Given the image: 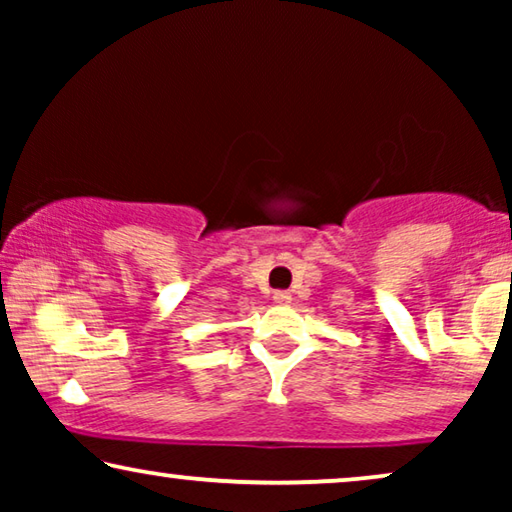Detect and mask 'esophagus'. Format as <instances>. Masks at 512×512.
<instances>
[{"label":"esophagus","mask_w":512,"mask_h":512,"mask_svg":"<svg viewBox=\"0 0 512 512\" xmlns=\"http://www.w3.org/2000/svg\"><path fill=\"white\" fill-rule=\"evenodd\" d=\"M272 300H275L277 305H289L291 303V293L289 291H275V293H272Z\"/></svg>","instance_id":"obj_1"}]
</instances>
